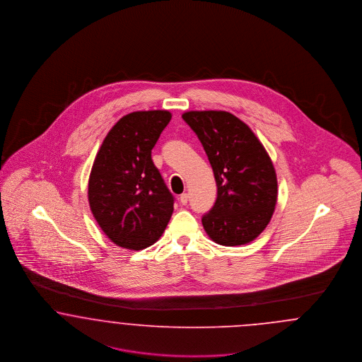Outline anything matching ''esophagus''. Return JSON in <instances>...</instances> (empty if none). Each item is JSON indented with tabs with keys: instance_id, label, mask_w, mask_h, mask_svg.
<instances>
[{
	"instance_id": "1",
	"label": "esophagus",
	"mask_w": 362,
	"mask_h": 362,
	"mask_svg": "<svg viewBox=\"0 0 362 362\" xmlns=\"http://www.w3.org/2000/svg\"><path fill=\"white\" fill-rule=\"evenodd\" d=\"M178 200H180V203H181V204H182V205L188 204V202H189L188 193H182V194H181V196H180V199H178Z\"/></svg>"
}]
</instances>
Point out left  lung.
I'll use <instances>...</instances> for the list:
<instances>
[{"mask_svg": "<svg viewBox=\"0 0 362 362\" xmlns=\"http://www.w3.org/2000/svg\"><path fill=\"white\" fill-rule=\"evenodd\" d=\"M182 119L204 147L218 197L203 216L208 236L223 246L246 245L259 235L277 203V177L250 127L224 110H190Z\"/></svg>", "mask_w": 362, "mask_h": 362, "instance_id": "obj_1", "label": "left lung"}]
</instances>
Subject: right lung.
I'll use <instances>...</instances> for the list:
<instances>
[{
    "mask_svg": "<svg viewBox=\"0 0 362 362\" xmlns=\"http://www.w3.org/2000/svg\"><path fill=\"white\" fill-rule=\"evenodd\" d=\"M170 119L169 110L128 113L110 128L95 156L89 205L101 230L120 247L154 245L172 218L173 194L151 159Z\"/></svg>",
    "mask_w": 362,
    "mask_h": 362,
    "instance_id": "add662e5",
    "label": "right lung"
}]
</instances>
